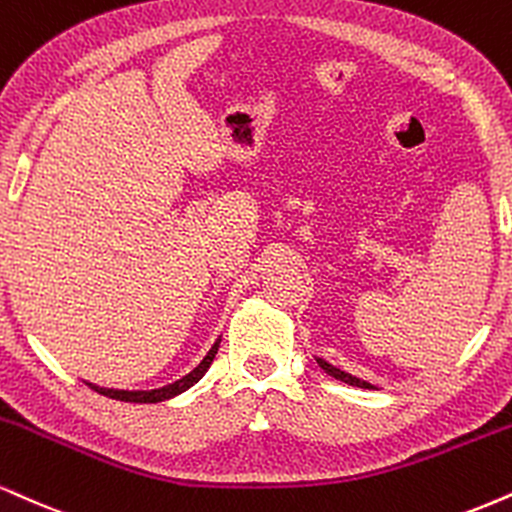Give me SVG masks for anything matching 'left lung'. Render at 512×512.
Wrapping results in <instances>:
<instances>
[{"mask_svg":"<svg viewBox=\"0 0 512 512\" xmlns=\"http://www.w3.org/2000/svg\"><path fill=\"white\" fill-rule=\"evenodd\" d=\"M317 365L322 367L324 372L329 374V377H334V379H338V381H343V384H348V386H360V389H374V386L369 384V381H362V379L353 377V374L343 372V369H338V367H334V365H329V362L322 360V357H317Z\"/></svg>","mask_w":512,"mask_h":512,"instance_id":"left-lung-1","label":"left lung"}]
</instances>
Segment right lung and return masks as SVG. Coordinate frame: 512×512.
<instances>
[{
  "label": "right lung",
  "mask_w": 512,
  "mask_h": 512,
  "mask_svg": "<svg viewBox=\"0 0 512 512\" xmlns=\"http://www.w3.org/2000/svg\"><path fill=\"white\" fill-rule=\"evenodd\" d=\"M219 343H221V338H217V341H214V346L209 348V353L202 357V362L193 369V372L186 374V377H181L178 381H174V384L162 386V389H152V391H121V389H104V386H95V384H90V381H88V386H90V389H95L97 393H102V396L114 398V400H126V403H162V400H169V398L178 396V393L188 391L190 386L197 384V381L205 377V372L209 369V365H212L214 355H217Z\"/></svg>",
  "instance_id": "obj_1"
}]
</instances>
